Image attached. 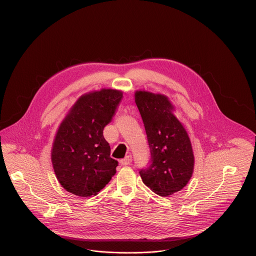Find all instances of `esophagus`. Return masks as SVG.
Wrapping results in <instances>:
<instances>
[{
  "instance_id": "34e87169",
  "label": "esophagus",
  "mask_w": 256,
  "mask_h": 256,
  "mask_svg": "<svg viewBox=\"0 0 256 256\" xmlns=\"http://www.w3.org/2000/svg\"><path fill=\"white\" fill-rule=\"evenodd\" d=\"M132 162V156H126V158L121 160L120 163H121V165H122V166H126V165H130Z\"/></svg>"
}]
</instances>
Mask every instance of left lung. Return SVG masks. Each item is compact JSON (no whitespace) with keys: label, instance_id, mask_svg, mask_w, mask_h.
<instances>
[{"label":"left lung","instance_id":"8db88e82","mask_svg":"<svg viewBox=\"0 0 256 256\" xmlns=\"http://www.w3.org/2000/svg\"><path fill=\"white\" fill-rule=\"evenodd\" d=\"M135 104L146 130L150 161L139 174L143 182L162 196L178 192L194 169L190 139L182 122L172 113L168 98L146 91L135 93Z\"/></svg>","mask_w":256,"mask_h":256}]
</instances>
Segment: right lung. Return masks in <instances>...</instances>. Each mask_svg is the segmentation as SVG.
Instances as JSON below:
<instances>
[{
  "label": "right lung",
  "instance_id": "right-lung-1",
  "mask_svg": "<svg viewBox=\"0 0 256 256\" xmlns=\"http://www.w3.org/2000/svg\"><path fill=\"white\" fill-rule=\"evenodd\" d=\"M122 93L102 89L86 94L61 122L52 150L54 170L62 187L74 195H97L116 172L104 137L121 102Z\"/></svg>",
  "mask_w": 256,
  "mask_h": 256
}]
</instances>
